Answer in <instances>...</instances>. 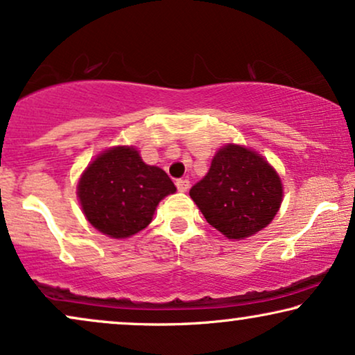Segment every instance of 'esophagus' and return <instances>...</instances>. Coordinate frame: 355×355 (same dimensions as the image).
Segmentation results:
<instances>
[{
    "mask_svg": "<svg viewBox=\"0 0 355 355\" xmlns=\"http://www.w3.org/2000/svg\"><path fill=\"white\" fill-rule=\"evenodd\" d=\"M189 186H191V184H189V179H178V181H176L178 191H181V192H186Z\"/></svg>",
    "mask_w": 355,
    "mask_h": 355,
    "instance_id": "esophagus-1",
    "label": "esophagus"
}]
</instances>
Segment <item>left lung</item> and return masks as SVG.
Instances as JSON below:
<instances>
[{"label": "left lung", "mask_w": 355, "mask_h": 355, "mask_svg": "<svg viewBox=\"0 0 355 355\" xmlns=\"http://www.w3.org/2000/svg\"><path fill=\"white\" fill-rule=\"evenodd\" d=\"M189 194L211 227L228 239H243L272 222L282 202V184L254 151L227 145Z\"/></svg>", "instance_id": "8db88e82"}]
</instances>
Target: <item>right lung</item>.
<instances>
[{
  "label": "right lung",
  "instance_id": "1",
  "mask_svg": "<svg viewBox=\"0 0 355 355\" xmlns=\"http://www.w3.org/2000/svg\"><path fill=\"white\" fill-rule=\"evenodd\" d=\"M176 187L168 174L141 161L137 150L117 146L99 155L78 184L83 211L101 233L132 236L148 227L156 205Z\"/></svg>",
  "mask_w": 355,
  "mask_h": 355
}]
</instances>
